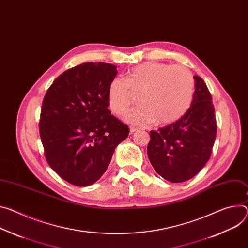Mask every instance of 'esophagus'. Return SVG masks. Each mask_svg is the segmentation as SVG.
<instances>
[{"mask_svg":"<svg viewBox=\"0 0 248 248\" xmlns=\"http://www.w3.org/2000/svg\"><path fill=\"white\" fill-rule=\"evenodd\" d=\"M137 130H139V128L136 127V126H130V127H129V133H130V134H132L133 132H136Z\"/></svg>","mask_w":248,"mask_h":248,"instance_id":"esophagus-1","label":"esophagus"}]
</instances>
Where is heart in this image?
<instances>
[{
	"instance_id": "b5f03b06",
	"label": "heart",
	"mask_w": 248,
	"mask_h": 248,
	"mask_svg": "<svg viewBox=\"0 0 248 248\" xmlns=\"http://www.w3.org/2000/svg\"><path fill=\"white\" fill-rule=\"evenodd\" d=\"M195 91L193 74L184 66L145 62L130 69L125 81L109 83L108 100L110 110L122 116L139 99L141 106L129 111L126 120L137 124H172L189 109Z\"/></svg>"
}]
</instances>
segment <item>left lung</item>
Here are the masks:
<instances>
[{"label": "left lung", "instance_id": "1", "mask_svg": "<svg viewBox=\"0 0 248 248\" xmlns=\"http://www.w3.org/2000/svg\"><path fill=\"white\" fill-rule=\"evenodd\" d=\"M192 105L177 122L149 132L147 155L154 170L172 183L185 182L209 161L217 136L212 95L201 77L194 76Z\"/></svg>", "mask_w": 248, "mask_h": 248}]
</instances>
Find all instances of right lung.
Wrapping results in <instances>:
<instances>
[{"mask_svg": "<svg viewBox=\"0 0 248 248\" xmlns=\"http://www.w3.org/2000/svg\"><path fill=\"white\" fill-rule=\"evenodd\" d=\"M117 66L86 62L64 71L44 96L39 134L49 166L68 183L92 185L129 128L110 115L108 86Z\"/></svg>", "mask_w": 248, "mask_h": 248, "instance_id": "obj_1", "label": "right lung"}]
</instances>
